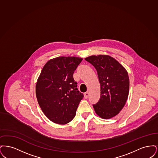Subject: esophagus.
<instances>
[{
    "instance_id": "1",
    "label": "esophagus",
    "mask_w": 158,
    "mask_h": 158,
    "mask_svg": "<svg viewBox=\"0 0 158 158\" xmlns=\"http://www.w3.org/2000/svg\"><path fill=\"white\" fill-rule=\"evenodd\" d=\"M88 97H89V92H85V94H84V97L85 98H88Z\"/></svg>"
}]
</instances>
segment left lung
I'll use <instances>...</instances> for the list:
<instances>
[{
    "mask_svg": "<svg viewBox=\"0 0 158 158\" xmlns=\"http://www.w3.org/2000/svg\"><path fill=\"white\" fill-rule=\"evenodd\" d=\"M96 69L101 86L99 100L93 107L101 118L110 119L121 111L129 93V77L126 69L108 55L85 58Z\"/></svg>",
    "mask_w": 158,
    "mask_h": 158,
    "instance_id": "left-lung-1",
    "label": "left lung"
}]
</instances>
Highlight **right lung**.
Returning <instances> with one entry per match:
<instances>
[{
  "label": "right lung",
  "mask_w": 158,
  "mask_h": 158,
  "mask_svg": "<svg viewBox=\"0 0 158 158\" xmlns=\"http://www.w3.org/2000/svg\"><path fill=\"white\" fill-rule=\"evenodd\" d=\"M83 60L61 56L48 60L43 68L35 86L38 104L53 123L66 124L75 117L83 95L77 90L73 73Z\"/></svg>",
  "instance_id": "1"
}]
</instances>
